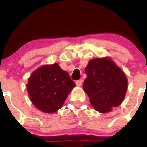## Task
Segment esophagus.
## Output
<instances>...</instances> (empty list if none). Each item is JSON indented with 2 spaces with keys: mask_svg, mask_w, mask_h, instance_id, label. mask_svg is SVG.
<instances>
[{
  "mask_svg": "<svg viewBox=\"0 0 147 147\" xmlns=\"http://www.w3.org/2000/svg\"><path fill=\"white\" fill-rule=\"evenodd\" d=\"M82 82H83V81H82V79H79V80L76 81L75 84H76V85L77 86H80L82 84Z\"/></svg>",
  "mask_w": 147,
  "mask_h": 147,
  "instance_id": "34e87169",
  "label": "esophagus"
}]
</instances>
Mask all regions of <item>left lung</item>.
Masks as SVG:
<instances>
[{"label":"left lung","instance_id":"1","mask_svg":"<svg viewBox=\"0 0 147 147\" xmlns=\"http://www.w3.org/2000/svg\"><path fill=\"white\" fill-rule=\"evenodd\" d=\"M83 89L94 109L107 113L122 104L127 90L125 74L109 58L94 59L85 68Z\"/></svg>","mask_w":147,"mask_h":147}]
</instances>
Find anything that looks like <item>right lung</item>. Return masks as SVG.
Returning <instances> with one entry per match:
<instances>
[{
	"label": "right lung",
	"instance_id": "right-lung-1",
	"mask_svg": "<svg viewBox=\"0 0 147 147\" xmlns=\"http://www.w3.org/2000/svg\"><path fill=\"white\" fill-rule=\"evenodd\" d=\"M75 86L68 72L55 63L35 70L28 79L27 89L30 100L37 109L52 113L61 109Z\"/></svg>",
	"mask_w": 147,
	"mask_h": 147
}]
</instances>
